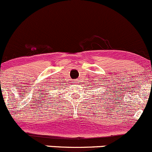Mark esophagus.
Returning <instances> with one entry per match:
<instances>
[{"label": "esophagus", "mask_w": 152, "mask_h": 152, "mask_svg": "<svg viewBox=\"0 0 152 152\" xmlns=\"http://www.w3.org/2000/svg\"><path fill=\"white\" fill-rule=\"evenodd\" d=\"M75 83H76V84H77V83H78V80H76L75 81Z\"/></svg>", "instance_id": "esophagus-1"}]
</instances>
